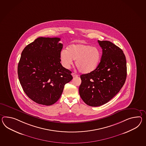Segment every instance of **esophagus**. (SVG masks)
Returning a JSON list of instances; mask_svg holds the SVG:
<instances>
[{"instance_id": "34e87169", "label": "esophagus", "mask_w": 146, "mask_h": 146, "mask_svg": "<svg viewBox=\"0 0 146 146\" xmlns=\"http://www.w3.org/2000/svg\"><path fill=\"white\" fill-rule=\"evenodd\" d=\"M72 75L73 77H76V76H78V75L76 74H75L74 73H72Z\"/></svg>"}]
</instances>
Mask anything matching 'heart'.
I'll use <instances>...</instances> for the list:
<instances>
[{
  "label": "heart",
  "mask_w": 146,
  "mask_h": 146,
  "mask_svg": "<svg viewBox=\"0 0 146 146\" xmlns=\"http://www.w3.org/2000/svg\"><path fill=\"white\" fill-rule=\"evenodd\" d=\"M101 52L96 47L85 44H73L62 50L60 52V60L64 68H69L75 60L78 70L83 73L94 71L99 64Z\"/></svg>",
  "instance_id": "1"
}]
</instances>
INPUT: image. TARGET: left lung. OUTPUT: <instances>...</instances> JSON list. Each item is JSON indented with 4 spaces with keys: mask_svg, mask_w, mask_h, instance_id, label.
Returning <instances> with one entry per match:
<instances>
[{
    "mask_svg": "<svg viewBox=\"0 0 146 146\" xmlns=\"http://www.w3.org/2000/svg\"><path fill=\"white\" fill-rule=\"evenodd\" d=\"M102 55L98 67L80 76L79 94L85 103L99 107L108 102L120 91L127 78V62L120 48L109 41L98 40Z\"/></svg>",
    "mask_w": 146,
    "mask_h": 146,
    "instance_id": "8db88e82",
    "label": "left lung"
}]
</instances>
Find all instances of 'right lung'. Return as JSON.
Listing matches in <instances>:
<instances>
[{
    "mask_svg": "<svg viewBox=\"0 0 146 146\" xmlns=\"http://www.w3.org/2000/svg\"><path fill=\"white\" fill-rule=\"evenodd\" d=\"M60 40L38 37L21 53L17 71L19 82L29 98L39 104L56 102L65 84L73 78L71 72L60 64Z\"/></svg>",
    "mask_w": 146,
    "mask_h": 146,
    "instance_id": "obj_1",
    "label": "right lung"
}]
</instances>
